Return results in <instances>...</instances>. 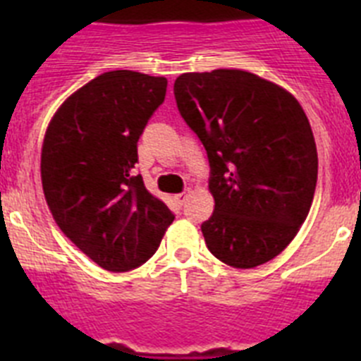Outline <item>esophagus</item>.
Returning <instances> with one entry per match:
<instances>
[{
	"mask_svg": "<svg viewBox=\"0 0 361 361\" xmlns=\"http://www.w3.org/2000/svg\"><path fill=\"white\" fill-rule=\"evenodd\" d=\"M188 195H190V190H188V191H183V193H177V195H175V200H177L178 204H183L184 200L188 199Z\"/></svg>",
	"mask_w": 361,
	"mask_h": 361,
	"instance_id": "34e87169",
	"label": "esophagus"
}]
</instances>
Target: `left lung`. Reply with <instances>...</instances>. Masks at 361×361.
Listing matches in <instances>:
<instances>
[{"instance_id":"1","label":"left lung","mask_w":361,"mask_h":361,"mask_svg":"<svg viewBox=\"0 0 361 361\" xmlns=\"http://www.w3.org/2000/svg\"><path fill=\"white\" fill-rule=\"evenodd\" d=\"M173 92L212 168L215 209L200 226L208 250L237 269L269 262L296 237L317 188L304 108L282 86L237 68L183 73Z\"/></svg>"}]
</instances>
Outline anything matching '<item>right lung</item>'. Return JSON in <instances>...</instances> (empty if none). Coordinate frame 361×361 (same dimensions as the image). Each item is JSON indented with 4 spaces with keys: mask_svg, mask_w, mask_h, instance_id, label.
I'll use <instances>...</instances> for the list:
<instances>
[{
    "mask_svg": "<svg viewBox=\"0 0 361 361\" xmlns=\"http://www.w3.org/2000/svg\"><path fill=\"white\" fill-rule=\"evenodd\" d=\"M166 78L104 72L73 92L50 119L41 184L56 224L97 266L145 264L173 213L135 175L137 141L164 101Z\"/></svg>",
    "mask_w": 361,
    "mask_h": 361,
    "instance_id": "obj_1",
    "label": "right lung"
}]
</instances>
